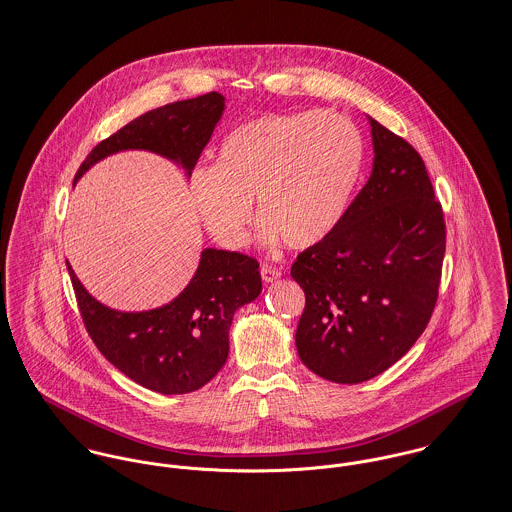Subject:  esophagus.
<instances>
[{
  "label": "esophagus",
  "instance_id": "34e87169",
  "mask_svg": "<svg viewBox=\"0 0 512 512\" xmlns=\"http://www.w3.org/2000/svg\"><path fill=\"white\" fill-rule=\"evenodd\" d=\"M281 275H283V273H281L279 269L271 267V265H263V267H261V277H263L265 283H273V281L281 279Z\"/></svg>",
  "mask_w": 512,
  "mask_h": 512
}]
</instances>
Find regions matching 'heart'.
<instances>
[{
	"label": "heart",
	"instance_id": "1",
	"mask_svg": "<svg viewBox=\"0 0 512 512\" xmlns=\"http://www.w3.org/2000/svg\"><path fill=\"white\" fill-rule=\"evenodd\" d=\"M362 138L336 112L265 114L233 128L215 164L194 170L190 198L209 237L247 243L253 200L265 241L307 249L338 225L362 168Z\"/></svg>",
	"mask_w": 512,
	"mask_h": 512
}]
</instances>
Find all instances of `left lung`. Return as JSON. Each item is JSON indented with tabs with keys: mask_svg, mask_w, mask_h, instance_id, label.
I'll use <instances>...</instances> for the list:
<instances>
[{
	"mask_svg": "<svg viewBox=\"0 0 512 512\" xmlns=\"http://www.w3.org/2000/svg\"><path fill=\"white\" fill-rule=\"evenodd\" d=\"M368 120L370 180L332 233L291 267L307 297L297 352L336 384L376 378L415 344L437 303L445 255L443 209L421 156Z\"/></svg>",
	"mask_w": 512,
	"mask_h": 512,
	"instance_id": "obj_1",
	"label": "left lung"
}]
</instances>
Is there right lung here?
<instances>
[{
  "mask_svg": "<svg viewBox=\"0 0 512 512\" xmlns=\"http://www.w3.org/2000/svg\"><path fill=\"white\" fill-rule=\"evenodd\" d=\"M223 110L219 93L154 108L97 144L75 182L122 150L160 154L190 176ZM67 269L87 332L104 358L132 382L164 396L196 392L223 368L233 314L261 293L259 263L221 249L202 251L196 275L174 301L142 312L104 307L69 263Z\"/></svg>",
  "mask_w": 512,
  "mask_h": 512,
  "instance_id": "1",
  "label": "right lung"
}]
</instances>
